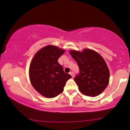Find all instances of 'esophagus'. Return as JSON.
<instances>
[{
    "label": "esophagus",
    "instance_id": "34e87169",
    "mask_svg": "<svg viewBox=\"0 0 130 130\" xmlns=\"http://www.w3.org/2000/svg\"><path fill=\"white\" fill-rule=\"evenodd\" d=\"M69 74H70V75H71V76H72V78H73V77H74V73H73V72H70Z\"/></svg>",
    "mask_w": 130,
    "mask_h": 130
}]
</instances>
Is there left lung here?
Segmentation results:
<instances>
[{"label":"left lung","instance_id":"left-lung-1","mask_svg":"<svg viewBox=\"0 0 130 130\" xmlns=\"http://www.w3.org/2000/svg\"><path fill=\"white\" fill-rule=\"evenodd\" d=\"M69 53L80 68V74L74 78L80 91L88 96L99 95L109 81V70L104 58L90 49L70 50Z\"/></svg>","mask_w":130,"mask_h":130}]
</instances>
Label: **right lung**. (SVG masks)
I'll return each instance as SVG.
<instances>
[{
    "label": "right lung",
    "instance_id": "right-lung-1",
    "mask_svg": "<svg viewBox=\"0 0 130 130\" xmlns=\"http://www.w3.org/2000/svg\"><path fill=\"white\" fill-rule=\"evenodd\" d=\"M65 50L49 45L38 50L31 61L29 77L34 88L45 98H53L63 91L67 81L72 77L63 72L58 59Z\"/></svg>",
    "mask_w": 130,
    "mask_h": 130
}]
</instances>
